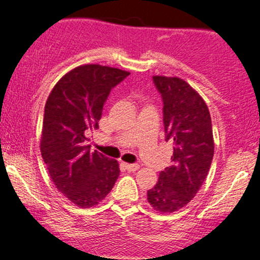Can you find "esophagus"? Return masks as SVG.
<instances>
[{"mask_svg":"<svg viewBox=\"0 0 260 260\" xmlns=\"http://www.w3.org/2000/svg\"><path fill=\"white\" fill-rule=\"evenodd\" d=\"M124 168H126L127 171L132 172V171H137L139 169L138 164H124Z\"/></svg>","mask_w":260,"mask_h":260,"instance_id":"34e87169","label":"esophagus"}]
</instances>
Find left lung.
<instances>
[{"instance_id": "left-lung-1", "label": "left lung", "mask_w": 260, "mask_h": 260, "mask_svg": "<svg viewBox=\"0 0 260 260\" xmlns=\"http://www.w3.org/2000/svg\"><path fill=\"white\" fill-rule=\"evenodd\" d=\"M162 99L166 142L174 145L172 165L160 172L148 190L156 211L174 213L194 198L207 178L214 156V138L208 106L201 95L177 77L154 76Z\"/></svg>"}]
</instances>
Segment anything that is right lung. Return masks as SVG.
<instances>
[{
	"instance_id": "add662e5",
	"label": "right lung",
	"mask_w": 260,
	"mask_h": 260,
	"mask_svg": "<svg viewBox=\"0 0 260 260\" xmlns=\"http://www.w3.org/2000/svg\"><path fill=\"white\" fill-rule=\"evenodd\" d=\"M126 71L84 64L64 74L45 105L41 156L57 189L80 208L99 204L120 176L117 160L86 145L85 132L99 128L103 107Z\"/></svg>"
}]
</instances>
